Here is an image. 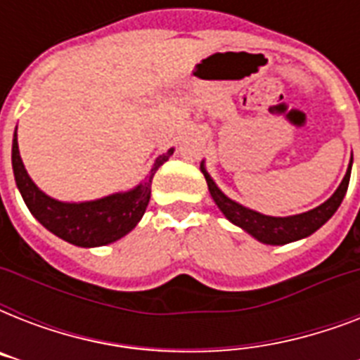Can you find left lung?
<instances>
[{"instance_id": "1", "label": "left lung", "mask_w": 360, "mask_h": 360, "mask_svg": "<svg viewBox=\"0 0 360 360\" xmlns=\"http://www.w3.org/2000/svg\"><path fill=\"white\" fill-rule=\"evenodd\" d=\"M202 172L205 175L209 192H211L214 203L226 214V219L233 222L236 226H239V228H243L245 231H248L250 236H254L257 240L265 243V245H285V243H291V240L312 236L314 231L319 230L336 213V209L340 207L342 200L346 196L347 185H349V175H352V164H349V169L346 172V177L340 183V186L336 188L335 194L327 202L321 203L319 207L312 209V211H308V213L295 214V217H284V219L267 217V214L256 213L252 209L243 207V205L236 203L219 191V186L214 185L213 179L209 177L203 166Z\"/></svg>"}]
</instances>
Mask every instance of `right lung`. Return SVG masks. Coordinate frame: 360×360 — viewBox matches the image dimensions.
<instances>
[{
	"label": "right lung",
	"instance_id": "add662e5",
	"mask_svg": "<svg viewBox=\"0 0 360 360\" xmlns=\"http://www.w3.org/2000/svg\"><path fill=\"white\" fill-rule=\"evenodd\" d=\"M172 153L174 149L155 160L146 181L136 186L134 191L112 194L103 200L86 203L58 202L37 188L20 158L16 132L13 140V169L16 186L25 205L48 231L76 246H103L134 230L151 198L153 175L172 157Z\"/></svg>",
	"mask_w": 360,
	"mask_h": 360
}]
</instances>
